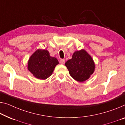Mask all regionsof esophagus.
<instances>
[{
    "mask_svg": "<svg viewBox=\"0 0 125 125\" xmlns=\"http://www.w3.org/2000/svg\"><path fill=\"white\" fill-rule=\"evenodd\" d=\"M65 62V61L64 59H61V60H60V64H64Z\"/></svg>",
    "mask_w": 125,
    "mask_h": 125,
    "instance_id": "34e87169",
    "label": "esophagus"
}]
</instances>
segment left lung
Wrapping results in <instances>:
<instances>
[{"instance_id":"8db88e82","label":"left lung","mask_w":125,"mask_h":125,"mask_svg":"<svg viewBox=\"0 0 125 125\" xmlns=\"http://www.w3.org/2000/svg\"><path fill=\"white\" fill-rule=\"evenodd\" d=\"M65 65L68 68L70 76L79 82L88 79L95 70L94 60L84 49L75 51L72 58L67 61Z\"/></svg>"}]
</instances>
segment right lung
I'll return each instance as SVG.
<instances>
[{"instance_id": "1", "label": "right lung", "mask_w": 125, "mask_h": 125, "mask_svg": "<svg viewBox=\"0 0 125 125\" xmlns=\"http://www.w3.org/2000/svg\"><path fill=\"white\" fill-rule=\"evenodd\" d=\"M57 64V59L51 57L47 50L38 49L30 56L27 68L34 77L45 80L51 75Z\"/></svg>"}]
</instances>
